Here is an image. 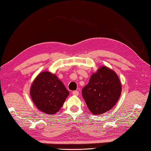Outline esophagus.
<instances>
[{"mask_svg":"<svg viewBox=\"0 0 151 151\" xmlns=\"http://www.w3.org/2000/svg\"><path fill=\"white\" fill-rule=\"evenodd\" d=\"M78 94H79L78 91H73V95L78 96Z\"/></svg>","mask_w":151,"mask_h":151,"instance_id":"1","label":"esophagus"}]
</instances>
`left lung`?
Returning a JSON list of instances; mask_svg holds the SVG:
<instances>
[{
  "instance_id": "8db88e82",
  "label": "left lung",
  "mask_w": 151,
  "mask_h": 151,
  "mask_svg": "<svg viewBox=\"0 0 151 151\" xmlns=\"http://www.w3.org/2000/svg\"><path fill=\"white\" fill-rule=\"evenodd\" d=\"M121 93V84L117 74L107 67H101L91 75L82 94L93 114L101 115L117 103Z\"/></svg>"
}]
</instances>
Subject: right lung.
<instances>
[{
  "label": "right lung",
  "mask_w": 151,
  "mask_h": 151,
  "mask_svg": "<svg viewBox=\"0 0 151 151\" xmlns=\"http://www.w3.org/2000/svg\"><path fill=\"white\" fill-rule=\"evenodd\" d=\"M69 92L57 76L50 72L40 73L30 88L34 103L46 114H54L62 108Z\"/></svg>",
  "instance_id": "right-lung-1"
}]
</instances>
